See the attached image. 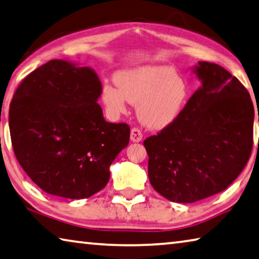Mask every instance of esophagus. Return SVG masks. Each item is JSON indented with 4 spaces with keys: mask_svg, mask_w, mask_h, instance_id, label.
Returning <instances> with one entry per match:
<instances>
[{
    "mask_svg": "<svg viewBox=\"0 0 259 259\" xmlns=\"http://www.w3.org/2000/svg\"><path fill=\"white\" fill-rule=\"evenodd\" d=\"M142 140V132L139 128H132L131 131V141L140 142Z\"/></svg>",
    "mask_w": 259,
    "mask_h": 259,
    "instance_id": "obj_1",
    "label": "esophagus"
}]
</instances>
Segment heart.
<instances>
[{
	"label": "heart",
	"instance_id": "1",
	"mask_svg": "<svg viewBox=\"0 0 259 259\" xmlns=\"http://www.w3.org/2000/svg\"><path fill=\"white\" fill-rule=\"evenodd\" d=\"M116 88L106 85L102 101L111 116L126 111V103H138L140 121L149 128L160 130L171 124L182 111L189 86L170 66H140L115 76Z\"/></svg>",
	"mask_w": 259,
	"mask_h": 259
}]
</instances>
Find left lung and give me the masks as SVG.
Returning a JSON list of instances; mask_svg holds the SVG:
<instances>
[{
	"label": "left lung",
	"mask_w": 259,
	"mask_h": 259,
	"mask_svg": "<svg viewBox=\"0 0 259 259\" xmlns=\"http://www.w3.org/2000/svg\"><path fill=\"white\" fill-rule=\"evenodd\" d=\"M192 70L200 88L171 124L143 142L153 189L182 203L214 196L238 178L251 153L255 117L237 77L206 61Z\"/></svg>",
	"instance_id": "8db88e82"
}]
</instances>
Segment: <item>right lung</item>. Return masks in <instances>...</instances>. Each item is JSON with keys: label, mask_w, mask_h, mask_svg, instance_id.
<instances>
[{"label": "right lung", "mask_w": 259, "mask_h": 259, "mask_svg": "<svg viewBox=\"0 0 259 259\" xmlns=\"http://www.w3.org/2000/svg\"><path fill=\"white\" fill-rule=\"evenodd\" d=\"M99 77L66 60L40 66L18 86L9 110L13 151L31 181L52 196L84 199L106 187L130 126L104 120Z\"/></svg>", "instance_id": "add662e5"}]
</instances>
